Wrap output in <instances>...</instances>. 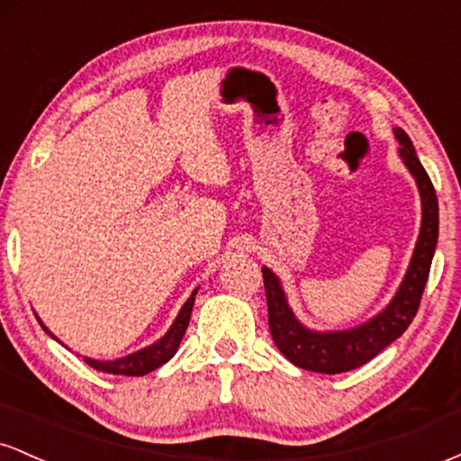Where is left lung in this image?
<instances>
[{"instance_id":"1","label":"left lung","mask_w":461,"mask_h":461,"mask_svg":"<svg viewBox=\"0 0 461 461\" xmlns=\"http://www.w3.org/2000/svg\"><path fill=\"white\" fill-rule=\"evenodd\" d=\"M393 131L394 139L401 145L399 158L403 160L407 171L411 173V177L416 179L422 219L410 267H407L403 282H401L394 297L390 299V303L379 314H375L373 319L362 322V325L348 327V330H310L294 316L277 275L271 268L262 267L264 290H267L268 303V327H271L273 342L294 366L325 375L347 373V370L370 362L385 347L393 345L396 338L403 336L410 322L414 321L418 305H420L422 290H425L427 277H429L433 253H436L440 219H438L436 190H433L429 176H427L420 160H418L410 136L401 128H394Z\"/></svg>"}]
</instances>
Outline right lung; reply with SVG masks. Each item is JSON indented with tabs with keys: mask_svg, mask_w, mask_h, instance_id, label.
<instances>
[{
	"mask_svg": "<svg viewBox=\"0 0 461 461\" xmlns=\"http://www.w3.org/2000/svg\"><path fill=\"white\" fill-rule=\"evenodd\" d=\"M197 290L199 288H194L193 293H190L186 303L182 305V310H179V314L176 316V321H173V325L168 327V331L164 333L160 340H156L149 347L140 348V351L130 353V356H125V357L108 359V362H104V359H95V357H84V362H86L88 366H93L95 370H102V373L128 375V377H142V375H147V373H151V370L160 368L164 362H168V359H171L177 353L179 342H182L184 333H186V327H188V321H190V312H193L194 297H197ZM36 319H39V316H36ZM39 322H41V327H43V330L50 333L51 338H54V340H58L54 333H51L43 325V321L39 319Z\"/></svg>",
	"mask_w": 461,
	"mask_h": 461,
	"instance_id": "obj_1",
	"label": "right lung"
}]
</instances>
